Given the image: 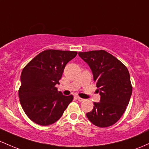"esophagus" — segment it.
<instances>
[{
    "mask_svg": "<svg viewBox=\"0 0 149 149\" xmlns=\"http://www.w3.org/2000/svg\"><path fill=\"white\" fill-rule=\"evenodd\" d=\"M77 99L78 101H80V102H81V101H84V98H80V97H79V96H77Z\"/></svg>",
    "mask_w": 149,
    "mask_h": 149,
    "instance_id": "34e87169",
    "label": "esophagus"
}]
</instances>
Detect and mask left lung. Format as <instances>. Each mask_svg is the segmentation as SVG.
I'll return each instance as SVG.
<instances>
[{"label": "left lung", "mask_w": 149, "mask_h": 149, "mask_svg": "<svg viewBox=\"0 0 149 149\" xmlns=\"http://www.w3.org/2000/svg\"><path fill=\"white\" fill-rule=\"evenodd\" d=\"M91 70L101 98L86 113L91 123L106 127L118 122L128 106L132 93L127 68L113 55L103 50L79 52Z\"/></svg>", "instance_id": "1"}]
</instances>
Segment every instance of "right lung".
Instances as JSON below:
<instances>
[{
    "instance_id": "obj_1",
    "label": "right lung",
    "mask_w": 149,
    "mask_h": 149,
    "mask_svg": "<svg viewBox=\"0 0 149 149\" xmlns=\"http://www.w3.org/2000/svg\"><path fill=\"white\" fill-rule=\"evenodd\" d=\"M77 54L76 51L46 50L37 55L21 73L20 104L30 120L42 126L58 121L72 101V95L58 91L65 67Z\"/></svg>"
}]
</instances>
